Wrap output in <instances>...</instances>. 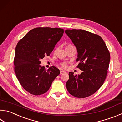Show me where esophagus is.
<instances>
[{
  "label": "esophagus",
  "mask_w": 122,
  "mask_h": 122,
  "mask_svg": "<svg viewBox=\"0 0 122 122\" xmlns=\"http://www.w3.org/2000/svg\"><path fill=\"white\" fill-rule=\"evenodd\" d=\"M65 73H66V71H64L63 70H61L60 71V75H62L63 74H65Z\"/></svg>",
  "instance_id": "obj_1"
}]
</instances>
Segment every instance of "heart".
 <instances>
[{"label":"heart","instance_id":"b5f03b06","mask_svg":"<svg viewBox=\"0 0 122 122\" xmlns=\"http://www.w3.org/2000/svg\"><path fill=\"white\" fill-rule=\"evenodd\" d=\"M72 46V45H70V44H68V45H67V46H66V48L69 47V46ZM61 66L62 68H66L67 67V64L66 63H65V62H63V63H61Z\"/></svg>","mask_w":122,"mask_h":122}]
</instances>
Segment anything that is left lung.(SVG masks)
Segmentation results:
<instances>
[{"mask_svg":"<svg viewBox=\"0 0 122 122\" xmlns=\"http://www.w3.org/2000/svg\"><path fill=\"white\" fill-rule=\"evenodd\" d=\"M65 32L77 48V67L83 71L78 75L69 72L66 87L72 96L86 98L103 85L109 68V52L105 41L98 35L81 29H68Z\"/></svg>","mask_w":122,"mask_h":122,"instance_id":"8db88e82","label":"left lung"}]
</instances>
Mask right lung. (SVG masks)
<instances>
[{"mask_svg":"<svg viewBox=\"0 0 122 122\" xmlns=\"http://www.w3.org/2000/svg\"><path fill=\"white\" fill-rule=\"evenodd\" d=\"M61 28H36L29 31L15 48L14 70L24 90L38 96L49 90L60 70L52 66L46 70L41 66V60L50 55L63 36Z\"/></svg>","mask_w":122,"mask_h":122,"instance_id":"1","label":"right lung"}]
</instances>
